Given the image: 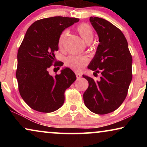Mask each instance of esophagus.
<instances>
[{
	"mask_svg": "<svg viewBox=\"0 0 147 147\" xmlns=\"http://www.w3.org/2000/svg\"><path fill=\"white\" fill-rule=\"evenodd\" d=\"M76 78H77V79H80V78L82 77V74H80V73H78V72H76Z\"/></svg>",
	"mask_w": 147,
	"mask_h": 147,
	"instance_id": "34e87169",
	"label": "esophagus"
}]
</instances>
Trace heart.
I'll list each match as a JSON object with an SVG mask.
<instances>
[{
    "label": "heart",
    "instance_id": "obj_1",
    "mask_svg": "<svg viewBox=\"0 0 147 147\" xmlns=\"http://www.w3.org/2000/svg\"><path fill=\"white\" fill-rule=\"evenodd\" d=\"M76 30L81 36L82 39L86 43L92 42L94 37V32L92 27L89 24L82 23L76 28ZM68 34L67 30H63L60 34L58 39V46L59 48L62 47L66 37ZM89 59L86 56L69 55L65 59V64L67 67H69L75 71H81L88 63Z\"/></svg>",
    "mask_w": 147,
    "mask_h": 147
}]
</instances>
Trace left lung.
<instances>
[{"mask_svg":"<svg viewBox=\"0 0 147 147\" xmlns=\"http://www.w3.org/2000/svg\"><path fill=\"white\" fill-rule=\"evenodd\" d=\"M90 21L99 37L95 55L88 65L94 75L101 74L99 81L83 75L89 83L84 101L90 111L106 114L114 111L127 96L131 82L132 58L126 37L106 20L91 17Z\"/></svg>","mask_w":147,"mask_h":147,"instance_id":"1","label":"left lung"}]
</instances>
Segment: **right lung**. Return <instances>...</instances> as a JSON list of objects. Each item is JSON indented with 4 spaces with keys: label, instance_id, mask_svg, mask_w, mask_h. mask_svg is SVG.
<instances>
[{
    "label": "right lung",
    "instance_id": "obj_1",
    "mask_svg": "<svg viewBox=\"0 0 147 147\" xmlns=\"http://www.w3.org/2000/svg\"><path fill=\"white\" fill-rule=\"evenodd\" d=\"M79 19L53 17L34 22L26 32L18 50L16 71L20 95L29 107L41 112L55 111L63 104L65 90L76 80L69 68L60 74L50 76L49 68L63 65L56 62L58 39L64 29Z\"/></svg>",
    "mask_w": 147,
    "mask_h": 147
}]
</instances>
